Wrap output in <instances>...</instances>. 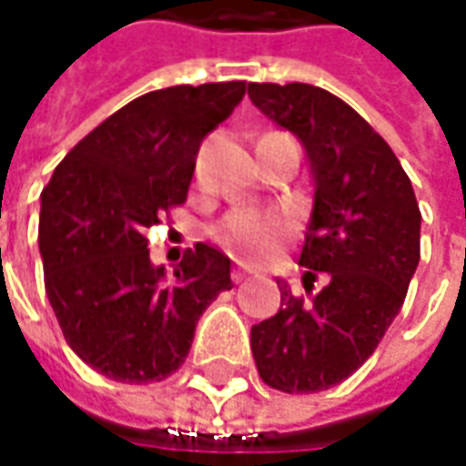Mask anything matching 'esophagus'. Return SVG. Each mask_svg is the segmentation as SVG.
<instances>
[{
  "label": "esophagus",
  "instance_id": "34e87169",
  "mask_svg": "<svg viewBox=\"0 0 466 466\" xmlns=\"http://www.w3.org/2000/svg\"><path fill=\"white\" fill-rule=\"evenodd\" d=\"M248 275H254V269H248L246 264H238V267L233 269V275H230V278H233V282H243Z\"/></svg>",
  "mask_w": 466,
  "mask_h": 466
}]
</instances>
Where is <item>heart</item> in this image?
<instances>
[{"label":"heart","instance_id":"heart-1","mask_svg":"<svg viewBox=\"0 0 466 466\" xmlns=\"http://www.w3.org/2000/svg\"><path fill=\"white\" fill-rule=\"evenodd\" d=\"M296 230V215L288 207L269 209H236L215 228V238L228 251L246 259L264 261L278 254V248Z\"/></svg>","mask_w":466,"mask_h":466}]
</instances>
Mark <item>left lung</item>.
I'll list each match as a JSON object with an SVG mask.
<instances>
[{"label": "left lung", "mask_w": 466, "mask_h": 466, "mask_svg": "<svg viewBox=\"0 0 466 466\" xmlns=\"http://www.w3.org/2000/svg\"><path fill=\"white\" fill-rule=\"evenodd\" d=\"M248 98L300 137L316 181L306 296L278 279L279 311L251 327V352L264 384L313 394L363 366L402 309L420 261V207L384 137L329 90L248 82ZM321 271L328 285L313 294Z\"/></svg>", "instance_id": "obj_1"}]
</instances>
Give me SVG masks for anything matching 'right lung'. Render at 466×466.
<instances>
[{
	"instance_id": "add662e5",
	"label": "right lung",
	"mask_w": 466,
	"mask_h": 466,
	"mask_svg": "<svg viewBox=\"0 0 466 466\" xmlns=\"http://www.w3.org/2000/svg\"><path fill=\"white\" fill-rule=\"evenodd\" d=\"M246 82L139 96L66 153L41 194L38 248L66 345L121 384L184 366L205 309L230 290V259L197 243L166 279L147 228L187 202L199 145L233 114Z\"/></svg>"
}]
</instances>
